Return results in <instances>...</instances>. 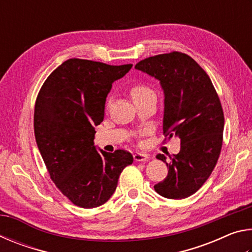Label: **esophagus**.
Listing matches in <instances>:
<instances>
[{"mask_svg":"<svg viewBox=\"0 0 252 252\" xmlns=\"http://www.w3.org/2000/svg\"><path fill=\"white\" fill-rule=\"evenodd\" d=\"M133 158H134L135 161H148L149 160V156L144 155V153H141V152L134 153Z\"/></svg>","mask_w":252,"mask_h":252,"instance_id":"obj_1","label":"esophagus"}]
</instances>
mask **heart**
I'll list each match as a JSON object with an SVG mask.
<instances>
[{"instance_id":"heart-1","label":"heart","mask_w":252,"mask_h":252,"mask_svg":"<svg viewBox=\"0 0 252 252\" xmlns=\"http://www.w3.org/2000/svg\"><path fill=\"white\" fill-rule=\"evenodd\" d=\"M151 92L150 90L147 87H144V85H134L133 88L131 89V95L133 97V100L139 99V97L143 96L144 94H147V93Z\"/></svg>"}]
</instances>
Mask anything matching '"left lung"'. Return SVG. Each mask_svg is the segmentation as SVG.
Segmentation results:
<instances>
[{"instance_id":"left-lung-1","label":"left lung","mask_w":252,"mask_h":252,"mask_svg":"<svg viewBox=\"0 0 252 252\" xmlns=\"http://www.w3.org/2000/svg\"><path fill=\"white\" fill-rule=\"evenodd\" d=\"M135 69L157 79L163 90V133L180 139V152L158 155L169 172L155 190L168 199H185L210 177L222 147L224 117L209 75L189 55L159 54L140 61Z\"/></svg>"}]
</instances>
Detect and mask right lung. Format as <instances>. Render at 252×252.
<instances>
[{
    "instance_id": "add662e5",
    "label": "right lung",
    "mask_w": 252,
    "mask_h": 252,
    "mask_svg": "<svg viewBox=\"0 0 252 252\" xmlns=\"http://www.w3.org/2000/svg\"><path fill=\"white\" fill-rule=\"evenodd\" d=\"M132 64L109 65L70 59L42 85L34 109V134L46 169L75 206H102L117 189L120 173L132 164L130 152L96 150L95 126L104 119L112 83Z\"/></svg>"
}]
</instances>
